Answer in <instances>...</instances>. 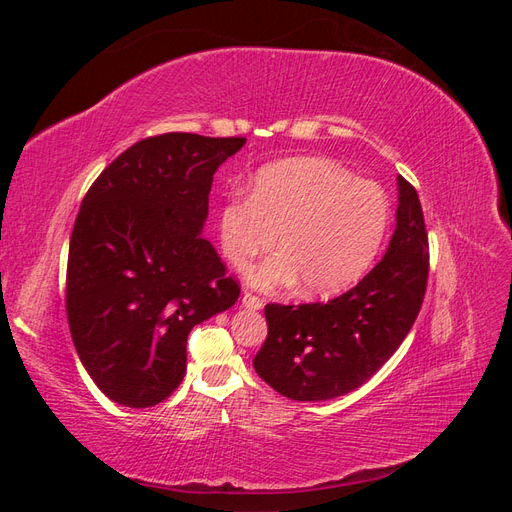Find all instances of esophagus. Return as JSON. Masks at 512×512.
Returning <instances> with one entry per match:
<instances>
[{
  "label": "esophagus",
  "instance_id": "obj_1",
  "mask_svg": "<svg viewBox=\"0 0 512 512\" xmlns=\"http://www.w3.org/2000/svg\"><path fill=\"white\" fill-rule=\"evenodd\" d=\"M241 301H243L245 307H250V309H262V305H265V301H262L258 294H254L250 290L243 292V299Z\"/></svg>",
  "mask_w": 512,
  "mask_h": 512
}]
</instances>
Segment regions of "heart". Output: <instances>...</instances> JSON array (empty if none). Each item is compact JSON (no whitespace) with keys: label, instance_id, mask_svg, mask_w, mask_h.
<instances>
[{"label":"heart","instance_id":"b5f03b06","mask_svg":"<svg viewBox=\"0 0 512 512\" xmlns=\"http://www.w3.org/2000/svg\"><path fill=\"white\" fill-rule=\"evenodd\" d=\"M391 222V200L374 179L354 177L327 158H292L260 168L252 194L232 192L220 209V243L232 267L245 269L280 247L250 273L260 288L292 284L333 294L367 273Z\"/></svg>","mask_w":512,"mask_h":512}]
</instances>
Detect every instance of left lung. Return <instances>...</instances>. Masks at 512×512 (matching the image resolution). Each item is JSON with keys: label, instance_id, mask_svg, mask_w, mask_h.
Wrapping results in <instances>:
<instances>
[{"label": "left lung", "instance_id": "8db88e82", "mask_svg": "<svg viewBox=\"0 0 512 512\" xmlns=\"http://www.w3.org/2000/svg\"><path fill=\"white\" fill-rule=\"evenodd\" d=\"M397 183L389 250L359 284L327 303L265 307L269 333L254 369L280 395L322 401L359 389L412 329L427 290L429 237L414 185Z\"/></svg>", "mask_w": 512, "mask_h": 512}]
</instances>
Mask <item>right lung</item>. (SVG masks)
<instances>
[{"label":"right lung","mask_w":512,"mask_h":512,"mask_svg":"<svg viewBox=\"0 0 512 512\" xmlns=\"http://www.w3.org/2000/svg\"><path fill=\"white\" fill-rule=\"evenodd\" d=\"M243 145V136H149L83 198L68 250V327L91 380L121 406L173 393L192 327L239 299L237 277L200 230L213 173Z\"/></svg>","instance_id":"1"}]
</instances>
